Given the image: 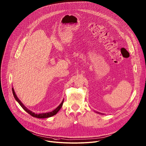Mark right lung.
Wrapping results in <instances>:
<instances>
[{
	"label": "right lung",
	"mask_w": 146,
	"mask_h": 146,
	"mask_svg": "<svg viewBox=\"0 0 146 146\" xmlns=\"http://www.w3.org/2000/svg\"><path fill=\"white\" fill-rule=\"evenodd\" d=\"M12 92H13V96L15 97V98L16 99V100L19 103V104H20L22 108L27 112L29 114L31 115L32 116H33V117H36V118H39V119H44V118H48V117H52V116L55 115L56 114H57V113L60 110V109H61V108L62 107V105H63V101L64 100L62 101V102L61 103V104L57 107V108L54 109L53 111H51V112H48V113H40V114H35V113L31 111V110H28L26 107L23 105V104H22V103L20 101V100H19L17 96L16 95V93L14 91V89L13 88H12Z\"/></svg>",
	"instance_id": "add662e5"
}]
</instances>
